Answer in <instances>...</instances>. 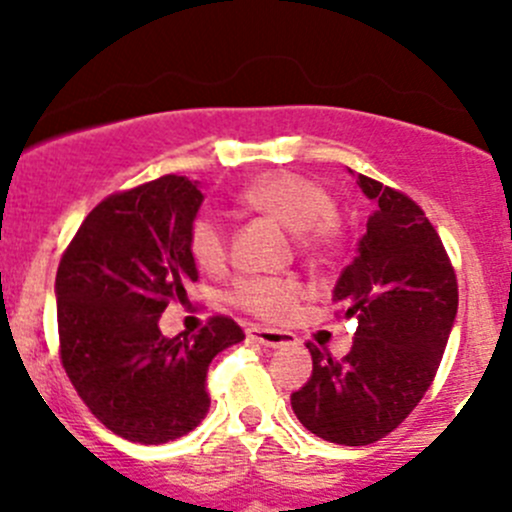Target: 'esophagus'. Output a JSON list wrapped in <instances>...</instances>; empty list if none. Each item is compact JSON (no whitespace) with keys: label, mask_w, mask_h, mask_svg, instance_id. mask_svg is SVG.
<instances>
[{"label":"esophagus","mask_w":512,"mask_h":512,"mask_svg":"<svg viewBox=\"0 0 512 512\" xmlns=\"http://www.w3.org/2000/svg\"><path fill=\"white\" fill-rule=\"evenodd\" d=\"M247 339H252V342L270 349L289 347V344H294V334L280 332V329H265V327H250L247 329Z\"/></svg>","instance_id":"esophagus-1"}]
</instances>
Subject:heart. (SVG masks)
Masks as SVG:
<instances>
[{"label": "heart", "instance_id": "1", "mask_svg": "<svg viewBox=\"0 0 512 512\" xmlns=\"http://www.w3.org/2000/svg\"><path fill=\"white\" fill-rule=\"evenodd\" d=\"M240 203L252 213L272 218L294 232L304 252L327 250L334 240V203L327 190L304 175L272 170L252 178L237 193ZM188 250L195 265L218 270L225 262V230L213 215H198L190 225ZM232 297L262 319H282L294 309L299 287L280 277H242L235 282Z\"/></svg>", "mask_w": 512, "mask_h": 512}]
</instances>
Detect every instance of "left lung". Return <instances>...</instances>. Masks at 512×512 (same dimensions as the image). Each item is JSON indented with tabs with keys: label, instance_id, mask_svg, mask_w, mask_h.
<instances>
[{
	"label": "left lung",
	"instance_id": "8db88e82",
	"mask_svg": "<svg viewBox=\"0 0 512 512\" xmlns=\"http://www.w3.org/2000/svg\"><path fill=\"white\" fill-rule=\"evenodd\" d=\"M356 183L374 210L332 302L359 327L339 361L307 344L312 376L292 394L299 423L339 446L379 441L416 409L458 312L451 260L423 210L366 175Z\"/></svg>",
	"mask_w": 512,
	"mask_h": 512
}]
</instances>
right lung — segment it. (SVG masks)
<instances>
[{
    "label": "right lung",
    "mask_w": 512,
    "mask_h": 512,
    "mask_svg": "<svg viewBox=\"0 0 512 512\" xmlns=\"http://www.w3.org/2000/svg\"><path fill=\"white\" fill-rule=\"evenodd\" d=\"M203 200L183 175L111 195L86 215L56 272L66 374L91 414L133 443L193 431L210 409V361L245 339L227 317L195 337L160 334V314L198 280L188 235Z\"/></svg>",
    "instance_id": "right-lung-1"
}]
</instances>
